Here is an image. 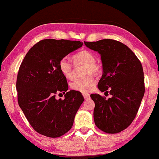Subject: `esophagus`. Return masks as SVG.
Segmentation results:
<instances>
[{
  "label": "esophagus",
  "mask_w": 159,
  "mask_h": 159,
  "mask_svg": "<svg viewBox=\"0 0 159 159\" xmlns=\"http://www.w3.org/2000/svg\"><path fill=\"white\" fill-rule=\"evenodd\" d=\"M83 96H84L85 100H88L90 98V95L89 93H83Z\"/></svg>",
  "instance_id": "1"
}]
</instances>
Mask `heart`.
<instances>
[{"mask_svg": "<svg viewBox=\"0 0 159 159\" xmlns=\"http://www.w3.org/2000/svg\"><path fill=\"white\" fill-rule=\"evenodd\" d=\"M72 61L75 66L84 65L83 68V77L77 78L70 83V88L74 91L81 93H87L93 89L96 85V80L93 74H98L101 72V66L96 63V57L91 51L84 50L75 53L72 56ZM59 70L66 79H71L73 75V66L67 59L63 58L59 62Z\"/></svg>", "mask_w": 159, "mask_h": 159, "instance_id": "b5f03b06", "label": "heart"}]
</instances>
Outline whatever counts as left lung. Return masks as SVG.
I'll use <instances>...</instances> for the list:
<instances>
[{"instance_id":"obj_1","label":"left lung","mask_w":159,"mask_h":159,"mask_svg":"<svg viewBox=\"0 0 159 159\" xmlns=\"http://www.w3.org/2000/svg\"><path fill=\"white\" fill-rule=\"evenodd\" d=\"M84 44L100 54L103 75L98 88L112 96L106 99L91 94L95 124L108 134L119 133L129 126L140 107L145 92L143 67L134 52L119 41L103 39Z\"/></svg>"}]
</instances>
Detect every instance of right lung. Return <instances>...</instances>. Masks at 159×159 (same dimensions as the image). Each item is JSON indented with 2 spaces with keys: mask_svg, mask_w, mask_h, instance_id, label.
<instances>
[{
  "mask_svg": "<svg viewBox=\"0 0 159 159\" xmlns=\"http://www.w3.org/2000/svg\"><path fill=\"white\" fill-rule=\"evenodd\" d=\"M82 46L78 41L42 40L28 51L21 63L16 82L18 104L40 134L57 138L73 126L84 98L79 91L67 92V80L58 66L61 59ZM57 92H66L63 100L55 98Z\"/></svg>",
  "mask_w": 159,
  "mask_h": 159,
  "instance_id": "obj_1",
  "label": "right lung"
}]
</instances>
